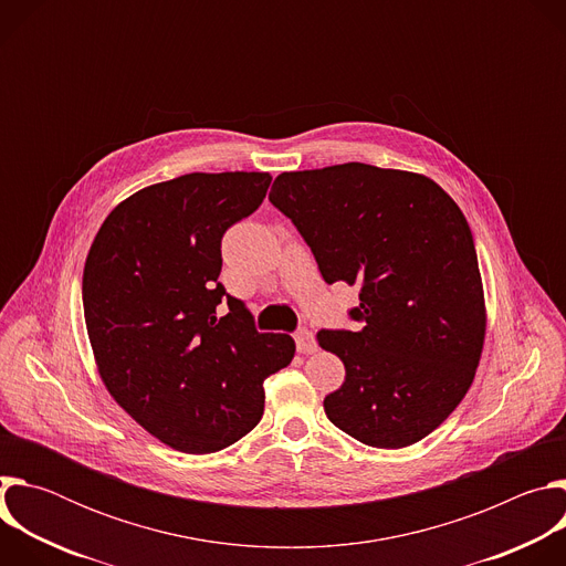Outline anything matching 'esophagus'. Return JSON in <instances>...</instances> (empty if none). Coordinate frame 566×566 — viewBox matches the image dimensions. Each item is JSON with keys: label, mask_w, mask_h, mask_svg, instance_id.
Instances as JSON below:
<instances>
[{"label": "esophagus", "mask_w": 566, "mask_h": 566, "mask_svg": "<svg viewBox=\"0 0 566 566\" xmlns=\"http://www.w3.org/2000/svg\"><path fill=\"white\" fill-rule=\"evenodd\" d=\"M295 345H297V352H300V354H315V352H317L315 336H313V332H308V329H300V332L295 334Z\"/></svg>", "instance_id": "34e87169"}]
</instances>
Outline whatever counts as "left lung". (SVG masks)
Returning a JSON list of instances; mask_svg holds the SVG:
<instances>
[{
	"label": "left lung",
	"instance_id": "obj_1",
	"mask_svg": "<svg viewBox=\"0 0 566 566\" xmlns=\"http://www.w3.org/2000/svg\"><path fill=\"white\" fill-rule=\"evenodd\" d=\"M327 284L358 286V332L317 334L345 363L329 421L371 448L437 430L474 380L486 302L470 226L432 179L367 164L282 172L269 195Z\"/></svg>",
	"mask_w": 566,
	"mask_h": 566
}]
</instances>
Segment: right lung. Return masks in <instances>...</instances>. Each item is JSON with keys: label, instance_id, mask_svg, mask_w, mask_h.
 <instances>
[{"label": "right lung", "instance_id": "obj_1", "mask_svg": "<svg viewBox=\"0 0 566 566\" xmlns=\"http://www.w3.org/2000/svg\"><path fill=\"white\" fill-rule=\"evenodd\" d=\"M269 186V172L147 186L107 214L90 249L83 306L98 374L140 428L179 452L249 434L264 415V378L295 356L291 336L260 334L219 282L223 232Z\"/></svg>", "mask_w": 566, "mask_h": 566}]
</instances>
